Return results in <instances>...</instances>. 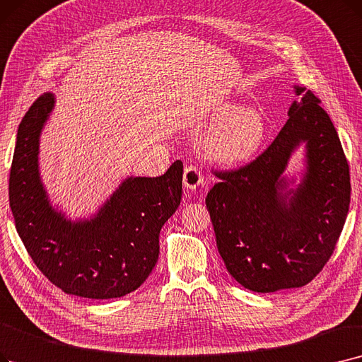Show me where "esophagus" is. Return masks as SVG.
Returning <instances> with one entry per match:
<instances>
[{
  "label": "esophagus",
  "mask_w": 362,
  "mask_h": 362,
  "mask_svg": "<svg viewBox=\"0 0 362 362\" xmlns=\"http://www.w3.org/2000/svg\"><path fill=\"white\" fill-rule=\"evenodd\" d=\"M183 183L186 189H197V187L202 183V173L199 167L197 165H187L185 168V175H183Z\"/></svg>",
  "instance_id": "obj_1"
}]
</instances>
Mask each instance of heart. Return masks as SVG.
Wrapping results in <instances>:
<instances>
[{
  "label": "heart",
  "mask_w": 362,
  "mask_h": 362,
  "mask_svg": "<svg viewBox=\"0 0 362 362\" xmlns=\"http://www.w3.org/2000/svg\"><path fill=\"white\" fill-rule=\"evenodd\" d=\"M213 129L206 139L207 153L223 164H237L248 160L262 145L266 134L263 117L253 109L226 103L206 121Z\"/></svg>",
  "instance_id": "1"
}]
</instances>
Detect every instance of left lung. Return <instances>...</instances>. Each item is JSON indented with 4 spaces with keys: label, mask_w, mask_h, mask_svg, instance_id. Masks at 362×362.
<instances>
[{
    "label": "left lung",
    "mask_w": 362,
    "mask_h": 362,
    "mask_svg": "<svg viewBox=\"0 0 362 362\" xmlns=\"http://www.w3.org/2000/svg\"><path fill=\"white\" fill-rule=\"evenodd\" d=\"M288 119L255 161L220 179L206 204L228 272L256 293L303 287L332 257L351 202L349 165L321 100L305 87ZM305 144L307 170L296 190L281 176ZM294 182V180H291Z\"/></svg>",
    "instance_id": "1"
}]
</instances>
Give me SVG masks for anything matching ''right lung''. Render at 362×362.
<instances>
[{
	"label": "right lung",
	"instance_id": "1",
	"mask_svg": "<svg viewBox=\"0 0 362 362\" xmlns=\"http://www.w3.org/2000/svg\"><path fill=\"white\" fill-rule=\"evenodd\" d=\"M54 107L44 93L25 114L8 179L19 237L37 268L68 294L115 298L144 284L160 255V230L180 206L183 163L160 177H129L90 218L56 210L40 177V136Z\"/></svg>",
	"mask_w": 362,
	"mask_h": 362
}]
</instances>
